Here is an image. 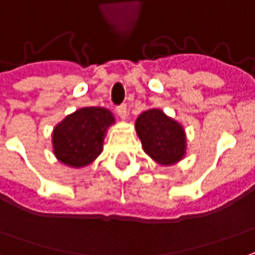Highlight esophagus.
I'll return each mask as SVG.
<instances>
[{"label":"esophagus","instance_id":"1","mask_svg":"<svg viewBox=\"0 0 255 255\" xmlns=\"http://www.w3.org/2000/svg\"><path fill=\"white\" fill-rule=\"evenodd\" d=\"M116 112H117V115L120 116L122 119H127L128 110H127V105H126V103H122V105H119V106L116 108Z\"/></svg>","mask_w":255,"mask_h":255}]
</instances>
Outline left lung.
Instances as JSON below:
<instances>
[{
    "instance_id": "1",
    "label": "left lung",
    "mask_w": 255,
    "mask_h": 255,
    "mask_svg": "<svg viewBox=\"0 0 255 255\" xmlns=\"http://www.w3.org/2000/svg\"><path fill=\"white\" fill-rule=\"evenodd\" d=\"M143 150L161 164H172L185 154L183 128L158 109L143 112L135 123Z\"/></svg>"
}]
</instances>
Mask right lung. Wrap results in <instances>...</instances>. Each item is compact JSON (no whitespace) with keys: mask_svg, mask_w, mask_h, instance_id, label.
I'll return each mask as SVG.
<instances>
[{"mask_svg":"<svg viewBox=\"0 0 255 255\" xmlns=\"http://www.w3.org/2000/svg\"><path fill=\"white\" fill-rule=\"evenodd\" d=\"M113 115L103 108H83L67 116L53 129V153L72 167L90 164L102 152L103 138Z\"/></svg>","mask_w":255,"mask_h":255,"instance_id":"obj_1","label":"right lung"}]
</instances>
